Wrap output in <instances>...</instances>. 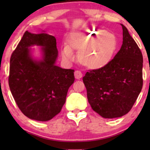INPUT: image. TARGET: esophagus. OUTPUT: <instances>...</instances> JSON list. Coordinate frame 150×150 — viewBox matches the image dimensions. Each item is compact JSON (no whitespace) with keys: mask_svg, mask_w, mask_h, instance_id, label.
Wrapping results in <instances>:
<instances>
[{"mask_svg":"<svg viewBox=\"0 0 150 150\" xmlns=\"http://www.w3.org/2000/svg\"><path fill=\"white\" fill-rule=\"evenodd\" d=\"M82 73H81L80 71H79V70H76V71L75 72V77L76 79H77V80H78V79L82 78Z\"/></svg>","mask_w":150,"mask_h":150,"instance_id":"obj_1","label":"esophagus"}]
</instances>
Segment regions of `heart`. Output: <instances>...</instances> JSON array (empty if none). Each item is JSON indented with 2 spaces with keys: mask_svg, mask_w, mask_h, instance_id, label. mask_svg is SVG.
<instances>
[{
  "mask_svg": "<svg viewBox=\"0 0 150 150\" xmlns=\"http://www.w3.org/2000/svg\"><path fill=\"white\" fill-rule=\"evenodd\" d=\"M118 48L114 34L101 29H89L70 37L61 53L66 61L73 59V50L78 51L77 59L82 65L91 70H99L112 61Z\"/></svg>",
  "mask_w": 150,
  "mask_h": 150,
  "instance_id": "heart-1",
  "label": "heart"
}]
</instances>
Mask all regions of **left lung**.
Masks as SVG:
<instances>
[{
    "label": "left lung",
    "mask_w": 150,
    "mask_h": 150,
    "mask_svg": "<svg viewBox=\"0 0 150 150\" xmlns=\"http://www.w3.org/2000/svg\"><path fill=\"white\" fill-rule=\"evenodd\" d=\"M123 29V44L110 64L92 70L83 77L87 99L105 118H119L130 111L142 88L143 58L128 29Z\"/></svg>",
    "instance_id": "obj_1"
}]
</instances>
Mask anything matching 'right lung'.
Segmentation results:
<instances>
[{"instance_id": "add662e5", "label": "right lung", "mask_w": 150, "mask_h": 150, "mask_svg": "<svg viewBox=\"0 0 150 150\" xmlns=\"http://www.w3.org/2000/svg\"><path fill=\"white\" fill-rule=\"evenodd\" d=\"M33 45L42 47L39 59L32 55ZM58 54L53 36L28 31L12 53L8 78L10 92L20 111L30 119L47 121L61 112L75 80L74 70L56 65Z\"/></svg>"}]
</instances>
